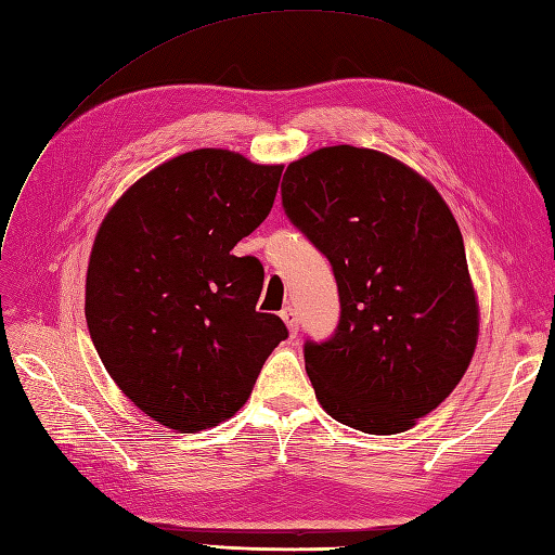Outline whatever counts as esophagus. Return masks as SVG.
<instances>
[{"instance_id":"34e87169","label":"esophagus","mask_w":555,"mask_h":555,"mask_svg":"<svg viewBox=\"0 0 555 555\" xmlns=\"http://www.w3.org/2000/svg\"><path fill=\"white\" fill-rule=\"evenodd\" d=\"M280 318H282V322H284V324H287V328H289V336L294 338V336L298 334V318H296L294 308H284V310L280 312Z\"/></svg>"}]
</instances>
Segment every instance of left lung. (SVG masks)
Returning <instances> with one entry per match:
<instances>
[{"instance_id":"left-lung-1","label":"left lung","mask_w":555,"mask_h":555,"mask_svg":"<svg viewBox=\"0 0 555 555\" xmlns=\"http://www.w3.org/2000/svg\"><path fill=\"white\" fill-rule=\"evenodd\" d=\"M282 205L334 266L340 322L306 343L320 406L366 434L411 429L453 392L478 343L457 221L429 179L364 146L289 163Z\"/></svg>"}]
</instances>
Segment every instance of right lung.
I'll return each mask as SVG.
<instances>
[{
	"instance_id": "add662e5",
	"label": "right lung",
	"mask_w": 555,
	"mask_h": 555,
	"mask_svg": "<svg viewBox=\"0 0 555 555\" xmlns=\"http://www.w3.org/2000/svg\"><path fill=\"white\" fill-rule=\"evenodd\" d=\"M284 166L193 149L130 184L95 233L86 320L118 389L179 434L229 421L287 338L257 312L263 268L231 249L271 212Z\"/></svg>"
}]
</instances>
